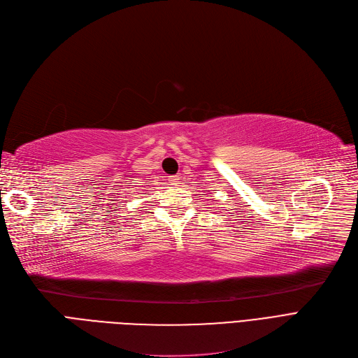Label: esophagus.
<instances>
[{"label": "esophagus", "instance_id": "34e87169", "mask_svg": "<svg viewBox=\"0 0 358 358\" xmlns=\"http://www.w3.org/2000/svg\"><path fill=\"white\" fill-rule=\"evenodd\" d=\"M168 181H169V184H171V185H177L180 182V178L177 176H171V177L168 178Z\"/></svg>", "mask_w": 358, "mask_h": 358}]
</instances>
